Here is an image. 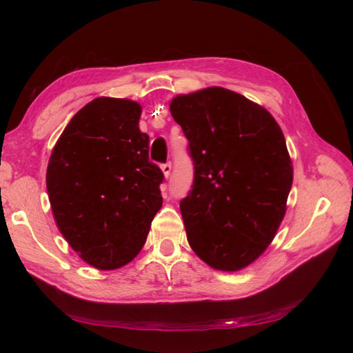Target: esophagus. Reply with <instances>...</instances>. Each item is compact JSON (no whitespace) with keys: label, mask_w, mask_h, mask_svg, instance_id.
<instances>
[{"label":"esophagus","mask_w":353,"mask_h":353,"mask_svg":"<svg viewBox=\"0 0 353 353\" xmlns=\"http://www.w3.org/2000/svg\"><path fill=\"white\" fill-rule=\"evenodd\" d=\"M162 172H163V175L166 176V178H169V175H170V170H172V163L170 162H168V163H163L162 166Z\"/></svg>","instance_id":"obj_1"}]
</instances>
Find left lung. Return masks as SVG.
Wrapping results in <instances>:
<instances>
[{
  "instance_id": "8db88e82",
  "label": "left lung",
  "mask_w": 353,
  "mask_h": 353,
  "mask_svg": "<svg viewBox=\"0 0 353 353\" xmlns=\"http://www.w3.org/2000/svg\"><path fill=\"white\" fill-rule=\"evenodd\" d=\"M170 114L194 165L179 203L191 249L213 270L240 271L284 218L293 168L281 128L262 105L221 87L178 95Z\"/></svg>"
}]
</instances>
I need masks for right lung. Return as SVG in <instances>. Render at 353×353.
<instances>
[{
	"mask_svg": "<svg viewBox=\"0 0 353 353\" xmlns=\"http://www.w3.org/2000/svg\"><path fill=\"white\" fill-rule=\"evenodd\" d=\"M141 105L99 97L60 135L47 168L52 215L81 258L97 270L130 263L162 208L163 172L138 128Z\"/></svg>",
	"mask_w": 353,
	"mask_h": 353,
	"instance_id": "add662e5",
	"label": "right lung"
}]
</instances>
